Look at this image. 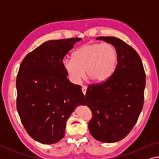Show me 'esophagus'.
I'll use <instances>...</instances> for the list:
<instances>
[{
  "label": "esophagus",
  "instance_id": "esophagus-1",
  "mask_svg": "<svg viewBox=\"0 0 159 159\" xmlns=\"http://www.w3.org/2000/svg\"><path fill=\"white\" fill-rule=\"evenodd\" d=\"M82 92L84 94V95L86 94V91H87V87L86 86H82Z\"/></svg>",
  "mask_w": 159,
  "mask_h": 159
}]
</instances>
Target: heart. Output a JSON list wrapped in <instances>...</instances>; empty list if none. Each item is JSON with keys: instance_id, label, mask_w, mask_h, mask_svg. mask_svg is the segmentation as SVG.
Segmentation results:
<instances>
[{"instance_id": "b5f03b06", "label": "heart", "mask_w": 159, "mask_h": 159, "mask_svg": "<svg viewBox=\"0 0 159 159\" xmlns=\"http://www.w3.org/2000/svg\"><path fill=\"white\" fill-rule=\"evenodd\" d=\"M117 59V51L113 45L109 43H89L75 51L73 58L63 59L62 66L74 84H79L85 72L94 81L103 82L114 72Z\"/></svg>"}]
</instances>
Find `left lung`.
<instances>
[{
	"mask_svg": "<svg viewBox=\"0 0 159 159\" xmlns=\"http://www.w3.org/2000/svg\"><path fill=\"white\" fill-rule=\"evenodd\" d=\"M113 45L118 54L113 73L105 81L88 86L86 103L92 113L89 131L95 139L115 143L127 135L143 107L146 76L139 55L115 37H99Z\"/></svg>",
	"mask_w": 159,
	"mask_h": 159,
	"instance_id": "8db88e82",
	"label": "left lung"
}]
</instances>
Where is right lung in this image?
<instances>
[{"mask_svg": "<svg viewBox=\"0 0 159 159\" xmlns=\"http://www.w3.org/2000/svg\"><path fill=\"white\" fill-rule=\"evenodd\" d=\"M79 37L50 40L28 53L17 74L16 109L30 136L42 144L56 143L78 105H85L81 86L67 79L62 60Z\"/></svg>", "mask_w": 159, "mask_h": 159, "instance_id": "obj_1", "label": "right lung"}]
</instances>
